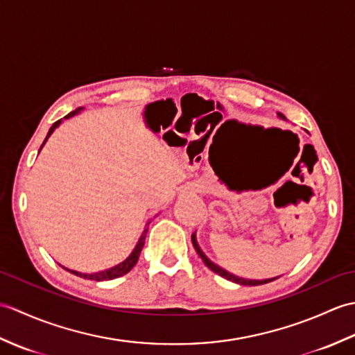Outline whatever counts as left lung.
Segmentation results:
<instances>
[{
  "label": "left lung",
  "instance_id": "left-lung-1",
  "mask_svg": "<svg viewBox=\"0 0 355 355\" xmlns=\"http://www.w3.org/2000/svg\"><path fill=\"white\" fill-rule=\"evenodd\" d=\"M277 117L281 119V120H286V117H285L284 114H281V112H277ZM192 244H193V247H195V250H197V253H198L200 258L202 259V262H205L206 266H207L210 270L214 271V273L220 275L221 277H225V279H227V281H232V282L239 284V285H248V286H253V285L268 284V282H271V281H275V279H277V277H271V279H262V281H258V279H244V277H239V276L232 275V273H229L227 270H224V268H221L220 266H216L215 262H212V261H210V259L207 258V256L205 254V252H202L201 248H200V245H198V243H197V235H195V233H192Z\"/></svg>",
  "mask_w": 355,
  "mask_h": 355
}]
</instances>
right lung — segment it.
I'll list each match as a JSON object with an SVG mask.
<instances>
[{
	"instance_id": "right-lung-1",
	"label": "right lung",
	"mask_w": 355,
	"mask_h": 355,
	"mask_svg": "<svg viewBox=\"0 0 355 355\" xmlns=\"http://www.w3.org/2000/svg\"><path fill=\"white\" fill-rule=\"evenodd\" d=\"M82 110H84V108L74 110V111L70 112V114H67L64 119H70V117H73V116H78L79 112H82ZM61 123H62V119L58 120V122H55V123L51 125V128L49 130L47 137H45V140H44V143L41 145L40 150H41L42 146L45 145V141L49 140V137L53 134V131H55L56 128H58L59 125H61ZM149 224H150V220L146 223L145 230H143V233L140 235V238H139V241H137V244H135V247H134V250L131 252V254L128 256V258H126L125 261L117 263V266L111 267V268H107V270H102V271H96V273H80V271H76V270H70V268H65V267H64V268H65L67 271H70V273L79 276V277L89 279V281H97V282H101V281H111V279H116V277H120V276L126 275L128 271H130V270L135 266V263H137V261H139V256H140L141 248H143V245H145V239H146V233H148V229H149Z\"/></svg>"
}]
</instances>
